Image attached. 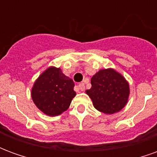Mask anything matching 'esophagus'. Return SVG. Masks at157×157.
I'll list each match as a JSON object with an SVG mask.
<instances>
[{"label":"esophagus","instance_id":"1","mask_svg":"<svg viewBox=\"0 0 157 157\" xmlns=\"http://www.w3.org/2000/svg\"><path fill=\"white\" fill-rule=\"evenodd\" d=\"M76 87L79 89V90H81V91H84L85 90V84L84 83H80V84H78V86H76Z\"/></svg>","mask_w":157,"mask_h":157}]
</instances>
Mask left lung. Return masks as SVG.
<instances>
[{
	"label": "left lung",
	"mask_w": 157,
	"mask_h": 157,
	"mask_svg": "<svg viewBox=\"0 0 157 157\" xmlns=\"http://www.w3.org/2000/svg\"><path fill=\"white\" fill-rule=\"evenodd\" d=\"M91 83L92 87L86 92L98 111L113 114L126 105L129 95L128 83L114 70L99 71L92 77Z\"/></svg>",
	"instance_id": "left-lung-1"
}]
</instances>
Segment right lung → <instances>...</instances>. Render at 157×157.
<instances>
[{
    "mask_svg": "<svg viewBox=\"0 0 157 157\" xmlns=\"http://www.w3.org/2000/svg\"><path fill=\"white\" fill-rule=\"evenodd\" d=\"M74 82L61 70L49 67L33 85L32 98L38 109L48 116H57L68 109L75 96Z\"/></svg>",
    "mask_w": 157,
    "mask_h": 157,
    "instance_id": "obj_1",
    "label": "right lung"
}]
</instances>
